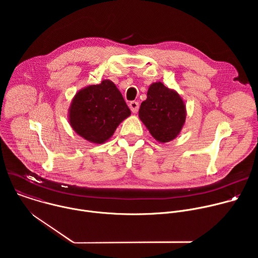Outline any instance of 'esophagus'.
<instances>
[{"label":"esophagus","instance_id":"34e87169","mask_svg":"<svg viewBox=\"0 0 258 258\" xmlns=\"http://www.w3.org/2000/svg\"><path fill=\"white\" fill-rule=\"evenodd\" d=\"M128 106H130V108H131L133 113H137V112L139 111V103H138V102L133 101V102H131V103L128 104Z\"/></svg>","mask_w":258,"mask_h":258}]
</instances>
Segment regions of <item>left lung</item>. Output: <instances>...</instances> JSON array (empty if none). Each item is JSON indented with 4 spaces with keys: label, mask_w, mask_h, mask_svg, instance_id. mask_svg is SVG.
I'll use <instances>...</instances> for the list:
<instances>
[{
    "label": "left lung",
    "mask_w": 258,
    "mask_h": 258,
    "mask_svg": "<svg viewBox=\"0 0 258 258\" xmlns=\"http://www.w3.org/2000/svg\"><path fill=\"white\" fill-rule=\"evenodd\" d=\"M186 116V104L176 91L160 82L150 85L139 117L156 141L168 143L174 140L183 127Z\"/></svg>",
    "instance_id": "8db88e82"
}]
</instances>
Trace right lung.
Returning a JSON list of instances; mask_svg holds the SVG:
<instances>
[{
	"mask_svg": "<svg viewBox=\"0 0 258 258\" xmlns=\"http://www.w3.org/2000/svg\"><path fill=\"white\" fill-rule=\"evenodd\" d=\"M130 115L131 110L121 93L110 80L80 90L68 109L70 126L94 144L107 142Z\"/></svg>",
	"mask_w": 258,
	"mask_h": 258,
	"instance_id": "obj_1",
	"label": "right lung"
}]
</instances>
